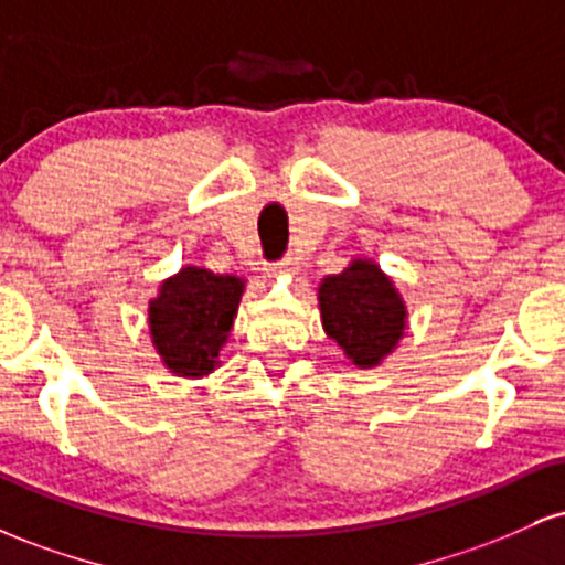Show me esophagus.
Masks as SVG:
<instances>
[{
    "instance_id": "esophagus-1",
    "label": "esophagus",
    "mask_w": 565,
    "mask_h": 565,
    "mask_svg": "<svg viewBox=\"0 0 565 565\" xmlns=\"http://www.w3.org/2000/svg\"><path fill=\"white\" fill-rule=\"evenodd\" d=\"M295 257H291V255H287V257H281V260H276V263H270L268 265V268H265V270H270V274H281V270H291V268H295Z\"/></svg>"
}]
</instances>
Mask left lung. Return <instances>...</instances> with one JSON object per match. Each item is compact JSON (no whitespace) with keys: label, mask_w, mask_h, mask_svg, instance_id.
I'll return each mask as SVG.
<instances>
[{"label":"left lung","mask_w":565,"mask_h":565,"mask_svg":"<svg viewBox=\"0 0 565 565\" xmlns=\"http://www.w3.org/2000/svg\"><path fill=\"white\" fill-rule=\"evenodd\" d=\"M323 332L345 350L355 366H377L401 340L406 308L377 265L355 260L319 289Z\"/></svg>","instance_id":"8db88e82"}]
</instances>
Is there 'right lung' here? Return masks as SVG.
I'll return each mask as SVG.
<instances>
[{
  "instance_id": "obj_1",
  "label": "right lung",
  "mask_w": 565,
  "mask_h": 565,
  "mask_svg": "<svg viewBox=\"0 0 565 565\" xmlns=\"http://www.w3.org/2000/svg\"><path fill=\"white\" fill-rule=\"evenodd\" d=\"M242 291V278L215 276L193 265L161 284V295L151 300L148 316L153 345L174 374L201 377L217 366Z\"/></svg>"
}]
</instances>
